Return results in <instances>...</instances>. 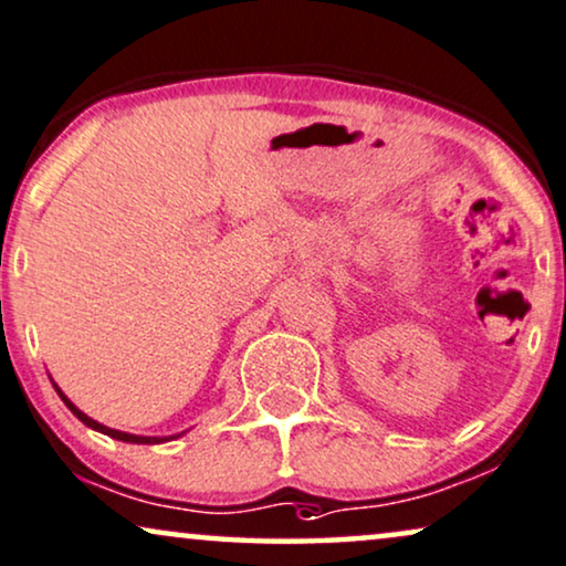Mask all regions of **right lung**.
Instances as JSON below:
<instances>
[{
    "instance_id": "right-lung-1",
    "label": "right lung",
    "mask_w": 566,
    "mask_h": 566,
    "mask_svg": "<svg viewBox=\"0 0 566 566\" xmlns=\"http://www.w3.org/2000/svg\"><path fill=\"white\" fill-rule=\"evenodd\" d=\"M54 390H56V395L59 398L64 400V406H67L72 413H75L80 421L85 423V427H91V429H95V431H101V434H106V437H112V439H119V442H129V444H164V442H171V439H176V437H181L185 434V431H181V434H174V437H139V434H127V431H119V429H108V427H104V423H98V421H93L91 416H85L83 410H80L75 402H72L67 395H64L62 390H59V387L54 385Z\"/></svg>"
}]
</instances>
